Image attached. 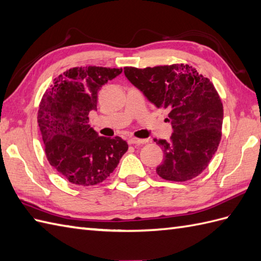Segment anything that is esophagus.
<instances>
[{
  "instance_id": "34e87169",
  "label": "esophagus",
  "mask_w": 261,
  "mask_h": 261,
  "mask_svg": "<svg viewBox=\"0 0 261 261\" xmlns=\"http://www.w3.org/2000/svg\"><path fill=\"white\" fill-rule=\"evenodd\" d=\"M148 141L147 139H139V138H136V137H130L128 139V143L129 144H133V145H141V144H146Z\"/></svg>"
}]
</instances>
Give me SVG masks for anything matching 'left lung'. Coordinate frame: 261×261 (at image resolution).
Masks as SVG:
<instances>
[{
    "label": "left lung",
    "mask_w": 261,
    "mask_h": 261,
    "mask_svg": "<svg viewBox=\"0 0 261 261\" xmlns=\"http://www.w3.org/2000/svg\"><path fill=\"white\" fill-rule=\"evenodd\" d=\"M124 73L150 103L169 112L170 141L154 139L165 155L156 173L170 181H187L201 174L217 151L224 118L213 83L184 64L124 67Z\"/></svg>",
    "instance_id": "1"
}]
</instances>
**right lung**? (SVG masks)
<instances>
[{
  "instance_id": "right-lung-1",
  "label": "right lung",
  "mask_w": 261,
  "mask_h": 261,
  "mask_svg": "<svg viewBox=\"0 0 261 261\" xmlns=\"http://www.w3.org/2000/svg\"><path fill=\"white\" fill-rule=\"evenodd\" d=\"M122 72L99 66L69 68L43 95L37 122L47 161L75 185L104 181L128 149L124 139L98 136L88 125V114L97 111L100 87Z\"/></svg>"
}]
</instances>
